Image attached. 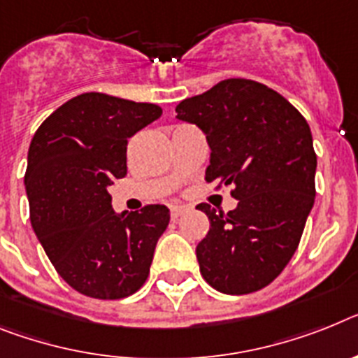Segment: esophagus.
Returning <instances> with one entry per match:
<instances>
[{
  "mask_svg": "<svg viewBox=\"0 0 358 358\" xmlns=\"http://www.w3.org/2000/svg\"><path fill=\"white\" fill-rule=\"evenodd\" d=\"M187 211L189 207L185 206V203H173V206H171V216H173V218H178V216H182Z\"/></svg>",
  "mask_w": 358,
  "mask_h": 358,
  "instance_id": "1",
  "label": "esophagus"
}]
</instances>
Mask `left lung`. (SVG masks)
<instances>
[{
	"instance_id": "1",
	"label": "left lung",
	"mask_w": 358,
	"mask_h": 358,
	"mask_svg": "<svg viewBox=\"0 0 358 358\" xmlns=\"http://www.w3.org/2000/svg\"><path fill=\"white\" fill-rule=\"evenodd\" d=\"M211 149L207 182L233 185L229 213L200 203L211 222L196 245L200 273L227 295L262 289L299 248L315 203L317 155L304 116L264 83L229 78L176 105Z\"/></svg>"
}]
</instances>
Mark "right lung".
Masks as SVG:
<instances>
[{"instance_id": "add662e5", "label": "right lung", "mask_w": 358, "mask_h": 358, "mask_svg": "<svg viewBox=\"0 0 358 358\" xmlns=\"http://www.w3.org/2000/svg\"><path fill=\"white\" fill-rule=\"evenodd\" d=\"M162 116L155 103L85 92L54 110L29 147L31 224L69 286L101 300L136 293L169 225L162 203L116 213L109 187L127 173V140Z\"/></svg>"}]
</instances>
